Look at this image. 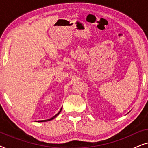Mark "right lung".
Returning a JSON list of instances; mask_svg holds the SVG:
<instances>
[{
	"label": "right lung",
	"mask_w": 148,
	"mask_h": 148,
	"mask_svg": "<svg viewBox=\"0 0 148 148\" xmlns=\"http://www.w3.org/2000/svg\"><path fill=\"white\" fill-rule=\"evenodd\" d=\"M61 110H62V108L60 109L59 112H58L57 113V114H56L55 115V116H54L53 117H52L51 119H47V120H44V121H38V122H46V121H51V120H52V119H54V118H55V117H56V116H58V114H59V113H60V112H61Z\"/></svg>",
	"instance_id": "right-lung-1"
}]
</instances>
